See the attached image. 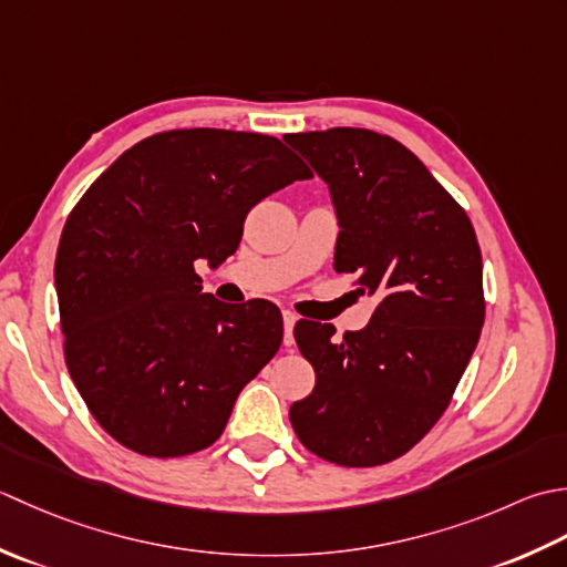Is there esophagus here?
Masks as SVG:
<instances>
[{
  "mask_svg": "<svg viewBox=\"0 0 567 567\" xmlns=\"http://www.w3.org/2000/svg\"><path fill=\"white\" fill-rule=\"evenodd\" d=\"M298 316L293 310H284V344H293V326H296Z\"/></svg>",
  "mask_w": 567,
  "mask_h": 567,
  "instance_id": "34e87169",
  "label": "esophagus"
}]
</instances>
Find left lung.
Returning a JSON list of instances; mask_svg holds the SVG:
<instances>
[{
	"instance_id": "left-lung-1",
	"label": "left lung",
	"mask_w": 567,
	"mask_h": 567,
	"mask_svg": "<svg viewBox=\"0 0 567 567\" xmlns=\"http://www.w3.org/2000/svg\"><path fill=\"white\" fill-rule=\"evenodd\" d=\"M284 138L330 188L340 219L334 271L379 298L369 326L340 342L328 322H296L316 389L288 419L322 460L384 465L437 423L477 348L487 303L475 227L396 138L357 126Z\"/></svg>"
}]
</instances>
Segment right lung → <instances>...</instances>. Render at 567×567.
Returning <instances> with one entry per match:
<instances>
[{
  "label": "right lung",
  "mask_w": 567,
  "mask_h": 567,
  "mask_svg": "<svg viewBox=\"0 0 567 567\" xmlns=\"http://www.w3.org/2000/svg\"><path fill=\"white\" fill-rule=\"evenodd\" d=\"M303 178L281 138L198 126L142 138L75 203L55 254L65 367L120 445L181 457L223 435L284 318L203 293L195 261L233 257L251 207Z\"/></svg>",
  "instance_id": "1"
}]
</instances>
